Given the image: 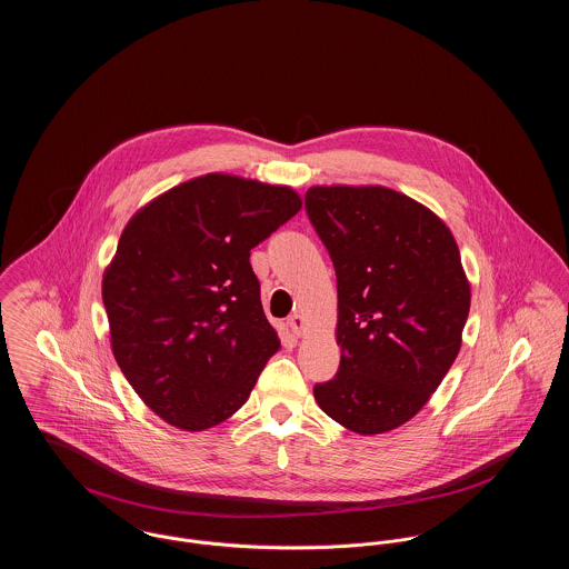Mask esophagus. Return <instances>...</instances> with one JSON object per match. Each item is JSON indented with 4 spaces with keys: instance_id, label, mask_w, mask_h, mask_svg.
<instances>
[{
    "instance_id": "1",
    "label": "esophagus",
    "mask_w": 569,
    "mask_h": 569,
    "mask_svg": "<svg viewBox=\"0 0 569 569\" xmlns=\"http://www.w3.org/2000/svg\"><path fill=\"white\" fill-rule=\"evenodd\" d=\"M289 326H291V330L296 332V335H302V328H305V319H302V315H291L289 317Z\"/></svg>"
}]
</instances>
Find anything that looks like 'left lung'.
I'll return each instance as SVG.
<instances>
[{
	"label": "left lung",
	"instance_id": "8db88e82",
	"mask_svg": "<svg viewBox=\"0 0 569 569\" xmlns=\"http://www.w3.org/2000/svg\"><path fill=\"white\" fill-rule=\"evenodd\" d=\"M310 223L337 273L339 371L312 387L359 435L409 421L461 350L469 282L446 223L385 187H312Z\"/></svg>",
	"mask_w": 569,
	"mask_h": 569
}]
</instances>
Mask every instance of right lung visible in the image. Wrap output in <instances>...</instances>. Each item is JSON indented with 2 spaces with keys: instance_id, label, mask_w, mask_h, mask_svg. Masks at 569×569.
<instances>
[{
  "instance_id": "obj_1",
  "label": "right lung",
  "mask_w": 569,
  "mask_h": 569,
  "mask_svg": "<svg viewBox=\"0 0 569 569\" xmlns=\"http://www.w3.org/2000/svg\"><path fill=\"white\" fill-rule=\"evenodd\" d=\"M300 208L289 187L208 173L126 226L103 273L112 355L167 423L193 432L237 413L280 350L250 254Z\"/></svg>"
}]
</instances>
